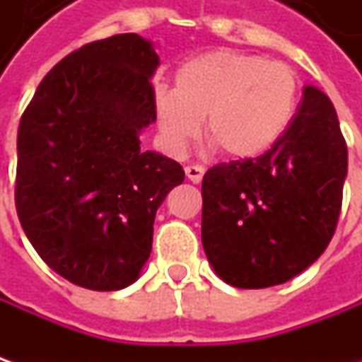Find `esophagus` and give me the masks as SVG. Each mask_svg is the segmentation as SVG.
Here are the masks:
<instances>
[{"label": "esophagus", "mask_w": 362, "mask_h": 362, "mask_svg": "<svg viewBox=\"0 0 362 362\" xmlns=\"http://www.w3.org/2000/svg\"><path fill=\"white\" fill-rule=\"evenodd\" d=\"M203 173H205V169H203L202 165H187L185 167V175H187V179L191 183H202Z\"/></svg>", "instance_id": "34e87169"}]
</instances>
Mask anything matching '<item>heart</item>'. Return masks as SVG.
Listing matches in <instances>:
<instances>
[{"label":"heart","mask_w":362,"mask_h":362,"mask_svg":"<svg viewBox=\"0 0 362 362\" xmlns=\"http://www.w3.org/2000/svg\"><path fill=\"white\" fill-rule=\"evenodd\" d=\"M300 84L282 62L238 52L211 49L179 66L175 90L153 96L165 146L183 155L202 131L230 159H254L276 145L298 108Z\"/></svg>","instance_id":"1"}]
</instances>
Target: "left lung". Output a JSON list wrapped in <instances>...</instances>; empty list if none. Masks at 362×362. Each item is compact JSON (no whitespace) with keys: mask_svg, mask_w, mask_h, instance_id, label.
Here are the masks:
<instances>
[{"mask_svg":"<svg viewBox=\"0 0 362 362\" xmlns=\"http://www.w3.org/2000/svg\"><path fill=\"white\" fill-rule=\"evenodd\" d=\"M346 167L334 106L304 86L276 145L203 175L202 242L214 272L235 288H270L313 266L337 230Z\"/></svg>","mask_w":362,"mask_h":362,"instance_id":"left-lung-1","label":"left lung"}]
</instances>
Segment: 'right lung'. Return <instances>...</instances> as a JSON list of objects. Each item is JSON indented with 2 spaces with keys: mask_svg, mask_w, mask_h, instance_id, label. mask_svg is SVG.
I'll return each mask as SVG.
<instances>
[{
  "mask_svg": "<svg viewBox=\"0 0 362 362\" xmlns=\"http://www.w3.org/2000/svg\"><path fill=\"white\" fill-rule=\"evenodd\" d=\"M157 66L153 42L139 34L92 42L49 70L21 115V228L52 270L88 290L136 282L157 209L185 179L177 160L141 148L157 120Z\"/></svg>",
  "mask_w": 362,
  "mask_h": 362,
  "instance_id": "obj_1",
  "label": "right lung"
}]
</instances>
